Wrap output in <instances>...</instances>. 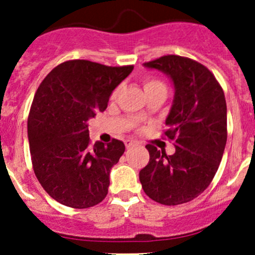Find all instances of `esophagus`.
<instances>
[{
  "mask_svg": "<svg viewBox=\"0 0 255 255\" xmlns=\"http://www.w3.org/2000/svg\"><path fill=\"white\" fill-rule=\"evenodd\" d=\"M125 144H126V148H132V146L137 145V142H134V140H125Z\"/></svg>",
  "mask_w": 255,
  "mask_h": 255,
  "instance_id": "34e87169",
  "label": "esophagus"
}]
</instances>
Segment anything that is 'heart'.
<instances>
[{"instance_id":"b5f03b06","label":"heart","mask_w":255,"mask_h":255,"mask_svg":"<svg viewBox=\"0 0 255 255\" xmlns=\"http://www.w3.org/2000/svg\"><path fill=\"white\" fill-rule=\"evenodd\" d=\"M143 86H144V90H145V91H148V90L154 89V87L164 86V85H163V82L159 81V80L145 79V80H144V82H143Z\"/></svg>"}]
</instances>
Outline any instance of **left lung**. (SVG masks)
<instances>
[{
	"instance_id": "8db88e82",
	"label": "left lung",
	"mask_w": 255,
	"mask_h": 255,
	"mask_svg": "<svg viewBox=\"0 0 255 255\" xmlns=\"http://www.w3.org/2000/svg\"><path fill=\"white\" fill-rule=\"evenodd\" d=\"M173 81L175 94L164 134L175 142L166 155L148 144L149 163L139 171L146 195L161 205L189 202L207 189L217 173L227 142V106L223 90L202 64L165 55L143 64Z\"/></svg>"
}]
</instances>
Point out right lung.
Instances as JSON below:
<instances>
[{
  "mask_svg": "<svg viewBox=\"0 0 255 255\" xmlns=\"http://www.w3.org/2000/svg\"><path fill=\"white\" fill-rule=\"evenodd\" d=\"M132 70L133 65L69 60L38 87L28 116L33 170L61 205L87 208L106 197L111 169L126 146L118 139L91 146L87 122L107 109L112 91Z\"/></svg>",
  "mask_w": 255,
  "mask_h": 255,
  "instance_id": "1",
  "label": "right lung"
}]
</instances>
